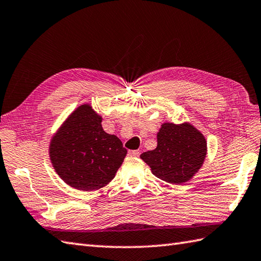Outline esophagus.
Masks as SVG:
<instances>
[{"mask_svg": "<svg viewBox=\"0 0 261 261\" xmlns=\"http://www.w3.org/2000/svg\"><path fill=\"white\" fill-rule=\"evenodd\" d=\"M128 153H129L130 156H139V155H140V151H139V150H130Z\"/></svg>", "mask_w": 261, "mask_h": 261, "instance_id": "obj_1", "label": "esophagus"}]
</instances>
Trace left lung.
<instances>
[{"label":"left lung","instance_id":"left-lung-1","mask_svg":"<svg viewBox=\"0 0 261 261\" xmlns=\"http://www.w3.org/2000/svg\"><path fill=\"white\" fill-rule=\"evenodd\" d=\"M156 141L154 150L140 155L156 178L180 185L192 179L202 167L207 155V141L191 123H162Z\"/></svg>","mask_w":261,"mask_h":261}]
</instances>
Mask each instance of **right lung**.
<instances>
[{"label":"right lung","mask_w":261,"mask_h":261,"mask_svg":"<svg viewBox=\"0 0 261 261\" xmlns=\"http://www.w3.org/2000/svg\"><path fill=\"white\" fill-rule=\"evenodd\" d=\"M102 117L89 103L81 105L54 133L48 154L54 170L66 185L93 191L114 178L126 149L114 135L102 128Z\"/></svg>","instance_id":"1"}]
</instances>
